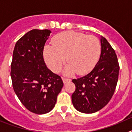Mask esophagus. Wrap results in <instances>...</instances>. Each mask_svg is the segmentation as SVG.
<instances>
[{
  "label": "esophagus",
  "mask_w": 132,
  "mask_h": 132,
  "mask_svg": "<svg viewBox=\"0 0 132 132\" xmlns=\"http://www.w3.org/2000/svg\"><path fill=\"white\" fill-rule=\"evenodd\" d=\"M62 81H63L64 84H66L67 82L68 81H70L71 79H68V78H62Z\"/></svg>",
  "instance_id": "esophagus-1"
}]
</instances>
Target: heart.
Listing matches in <instances>:
<instances>
[{"label": "heart", "mask_w": 132, "mask_h": 132, "mask_svg": "<svg viewBox=\"0 0 132 132\" xmlns=\"http://www.w3.org/2000/svg\"><path fill=\"white\" fill-rule=\"evenodd\" d=\"M53 46L44 48V56L49 68L55 73L61 70L67 58L69 64L64 73L72 76L87 73L95 67L101 51L98 39L72 31L62 32L52 40Z\"/></svg>", "instance_id": "obj_1"}]
</instances>
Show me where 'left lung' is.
Wrapping results in <instances>:
<instances>
[{
    "mask_svg": "<svg viewBox=\"0 0 132 132\" xmlns=\"http://www.w3.org/2000/svg\"><path fill=\"white\" fill-rule=\"evenodd\" d=\"M101 45L100 58L93 70L82 78L72 80L76 85L72 104L83 113H94L106 106L118 82L120 67L114 50L103 37H101Z\"/></svg>",
    "mask_w": 132,
    "mask_h": 132,
    "instance_id": "8db88e82",
    "label": "left lung"
}]
</instances>
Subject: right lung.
Masks as SVG:
<instances>
[{"instance_id":"add662e5","label":"right lung","mask_w":132,"mask_h":132,"mask_svg":"<svg viewBox=\"0 0 132 132\" xmlns=\"http://www.w3.org/2000/svg\"><path fill=\"white\" fill-rule=\"evenodd\" d=\"M51 33L29 31L17 41L13 52L10 76L14 92L26 109L37 114L53 110L64 85L44 61V46Z\"/></svg>"}]
</instances>
